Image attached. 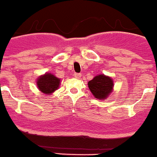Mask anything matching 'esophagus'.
Returning a JSON list of instances; mask_svg holds the SVG:
<instances>
[{"instance_id": "34e87169", "label": "esophagus", "mask_w": 157, "mask_h": 157, "mask_svg": "<svg viewBox=\"0 0 157 157\" xmlns=\"http://www.w3.org/2000/svg\"><path fill=\"white\" fill-rule=\"evenodd\" d=\"M74 77L76 78H79L81 77V74L75 73V74H74Z\"/></svg>"}]
</instances>
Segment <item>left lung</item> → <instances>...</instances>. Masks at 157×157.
<instances>
[{
  "mask_svg": "<svg viewBox=\"0 0 157 157\" xmlns=\"http://www.w3.org/2000/svg\"><path fill=\"white\" fill-rule=\"evenodd\" d=\"M113 81L112 78L104 74L98 75L89 81L88 87L95 98L105 100L113 90Z\"/></svg>",
  "mask_w": 157,
  "mask_h": 157,
  "instance_id": "left-lung-1",
  "label": "left lung"
}]
</instances>
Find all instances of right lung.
Listing matches in <instances>:
<instances>
[{
    "label": "right lung",
    "instance_id": "1",
    "mask_svg": "<svg viewBox=\"0 0 157 157\" xmlns=\"http://www.w3.org/2000/svg\"><path fill=\"white\" fill-rule=\"evenodd\" d=\"M60 82V78L56 77L55 75L47 72L37 78L36 85L40 91L50 95L59 89Z\"/></svg>",
    "mask_w": 157,
    "mask_h": 157
}]
</instances>
